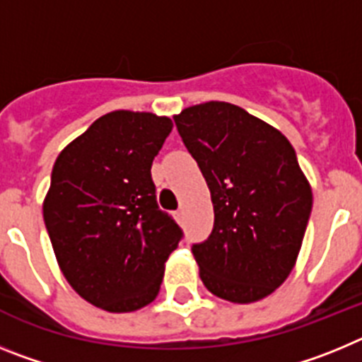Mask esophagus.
Returning <instances> with one entry per match:
<instances>
[{"instance_id": "34e87169", "label": "esophagus", "mask_w": 362, "mask_h": 362, "mask_svg": "<svg viewBox=\"0 0 362 362\" xmlns=\"http://www.w3.org/2000/svg\"><path fill=\"white\" fill-rule=\"evenodd\" d=\"M175 219L183 221V210H177V212H175Z\"/></svg>"}]
</instances>
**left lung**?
<instances>
[{"instance_id": "left-lung-1", "label": "left lung", "mask_w": 362, "mask_h": 362, "mask_svg": "<svg viewBox=\"0 0 362 362\" xmlns=\"http://www.w3.org/2000/svg\"><path fill=\"white\" fill-rule=\"evenodd\" d=\"M210 188L214 228L192 246L214 296L246 305L286 281L312 212V188L293 146L277 129L225 101L174 116Z\"/></svg>"}]
</instances>
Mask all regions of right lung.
I'll return each mask as SVG.
<instances>
[{
    "label": "right lung",
    "instance_id": "obj_1",
    "mask_svg": "<svg viewBox=\"0 0 362 362\" xmlns=\"http://www.w3.org/2000/svg\"><path fill=\"white\" fill-rule=\"evenodd\" d=\"M172 127L152 112H110L54 163L43 219L57 264L83 299L107 312L152 303L183 238L159 210L150 174Z\"/></svg>",
    "mask_w": 362,
    "mask_h": 362
}]
</instances>
